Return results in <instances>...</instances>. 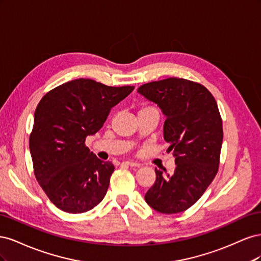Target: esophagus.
I'll list each match as a JSON object with an SVG mask.
<instances>
[{"instance_id":"1","label":"esophagus","mask_w":261,"mask_h":261,"mask_svg":"<svg viewBox=\"0 0 261 261\" xmlns=\"http://www.w3.org/2000/svg\"><path fill=\"white\" fill-rule=\"evenodd\" d=\"M123 164L128 165V167H132V168H139V167H141L140 163L134 162V161H125V162H123Z\"/></svg>"}]
</instances>
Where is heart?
<instances>
[{
	"label": "heart",
	"instance_id": "b5f03b06",
	"mask_svg": "<svg viewBox=\"0 0 261 261\" xmlns=\"http://www.w3.org/2000/svg\"><path fill=\"white\" fill-rule=\"evenodd\" d=\"M146 111H158V109H156L154 106H152V105L145 103V105H143V106L140 107L138 113H140V112H146ZM158 112H159V111H158Z\"/></svg>",
	"mask_w": 261,
	"mask_h": 261
}]
</instances>
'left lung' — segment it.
<instances>
[{
	"label": "left lung",
	"instance_id": "8db88e82",
	"mask_svg": "<svg viewBox=\"0 0 261 261\" xmlns=\"http://www.w3.org/2000/svg\"><path fill=\"white\" fill-rule=\"evenodd\" d=\"M138 92L167 116L164 140L176 164L172 174L155 169L146 202L167 215L185 211L206 192L219 170L223 128L217 101L201 84L177 77L145 84Z\"/></svg>",
	"mask_w": 261,
	"mask_h": 261
}]
</instances>
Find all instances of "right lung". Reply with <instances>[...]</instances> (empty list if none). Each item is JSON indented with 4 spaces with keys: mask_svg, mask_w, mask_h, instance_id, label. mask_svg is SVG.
Here are the masks:
<instances>
[{
    "mask_svg": "<svg viewBox=\"0 0 261 261\" xmlns=\"http://www.w3.org/2000/svg\"><path fill=\"white\" fill-rule=\"evenodd\" d=\"M134 88L80 78L55 87L38 103L29 136L35 176L62 211L83 213L105 198L114 165L90 152L86 138Z\"/></svg>",
    "mask_w": 261,
    "mask_h": 261,
    "instance_id": "add662e5",
    "label": "right lung"
}]
</instances>
